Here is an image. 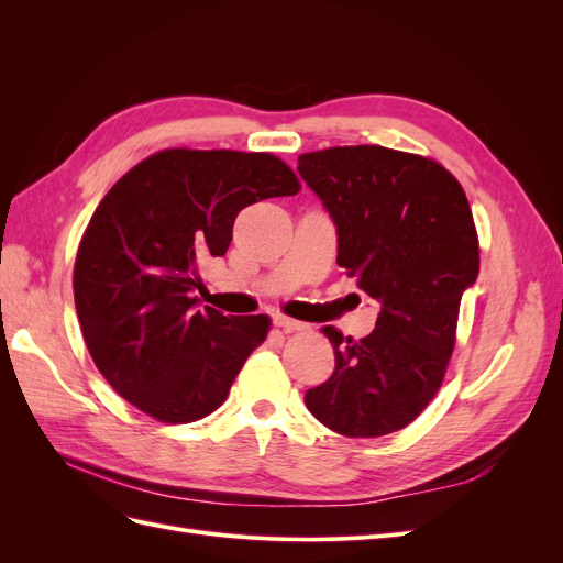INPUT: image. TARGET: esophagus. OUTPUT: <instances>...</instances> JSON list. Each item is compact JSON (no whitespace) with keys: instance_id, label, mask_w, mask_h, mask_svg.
I'll use <instances>...</instances> for the list:
<instances>
[{"instance_id":"34e87169","label":"esophagus","mask_w":563,"mask_h":563,"mask_svg":"<svg viewBox=\"0 0 563 563\" xmlns=\"http://www.w3.org/2000/svg\"><path fill=\"white\" fill-rule=\"evenodd\" d=\"M275 327H279V329H284V331H305V329H308V323L298 321V319H291V317L277 314V317H275Z\"/></svg>"}]
</instances>
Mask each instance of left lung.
Here are the masks:
<instances>
[{
	"instance_id": "obj_1",
	"label": "left lung",
	"mask_w": 563,
	"mask_h": 563,
	"mask_svg": "<svg viewBox=\"0 0 563 563\" xmlns=\"http://www.w3.org/2000/svg\"><path fill=\"white\" fill-rule=\"evenodd\" d=\"M298 174L333 220L338 265L380 302L362 340L323 327L335 371L305 404L338 434H391L444 380L460 298L479 275L470 201L441 164L380 145L308 152Z\"/></svg>"
}]
</instances>
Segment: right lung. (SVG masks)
<instances>
[{
  "label": "right lung",
  "instance_id": "1",
  "mask_svg": "<svg viewBox=\"0 0 563 563\" xmlns=\"http://www.w3.org/2000/svg\"><path fill=\"white\" fill-rule=\"evenodd\" d=\"M298 190L267 152L185 147L112 185L81 236L73 286L84 343L119 397L162 422H195L225 401L269 317L201 305L199 265L225 255L249 203Z\"/></svg>",
  "mask_w": 563,
  "mask_h": 563
}]
</instances>
